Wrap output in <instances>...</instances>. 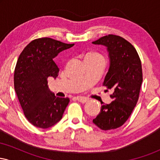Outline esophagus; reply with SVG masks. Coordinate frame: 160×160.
I'll use <instances>...</instances> for the list:
<instances>
[{
	"label": "esophagus",
	"mask_w": 160,
	"mask_h": 160,
	"mask_svg": "<svg viewBox=\"0 0 160 160\" xmlns=\"http://www.w3.org/2000/svg\"><path fill=\"white\" fill-rule=\"evenodd\" d=\"M77 100H78V102H81V103H86V102H89V98L82 96H78L77 97Z\"/></svg>",
	"instance_id": "esophagus-1"
}]
</instances>
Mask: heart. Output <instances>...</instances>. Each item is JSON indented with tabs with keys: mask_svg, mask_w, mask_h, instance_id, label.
<instances>
[{
	"mask_svg": "<svg viewBox=\"0 0 160 160\" xmlns=\"http://www.w3.org/2000/svg\"><path fill=\"white\" fill-rule=\"evenodd\" d=\"M103 58L101 54L98 52H88L85 56V58Z\"/></svg>",
	"mask_w": 160,
	"mask_h": 160,
	"instance_id": "obj_1",
	"label": "heart"
}]
</instances>
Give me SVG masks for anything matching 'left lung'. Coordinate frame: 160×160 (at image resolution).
I'll use <instances>...</instances> for the list:
<instances>
[{
  "label": "left lung",
  "mask_w": 160,
  "mask_h": 160,
  "mask_svg": "<svg viewBox=\"0 0 160 160\" xmlns=\"http://www.w3.org/2000/svg\"><path fill=\"white\" fill-rule=\"evenodd\" d=\"M107 47L110 68L103 86L111 89V103L103 104L93 123L101 129H115L127 121L136 106L143 81L141 62L136 49L122 37L108 34L93 41Z\"/></svg>",
  "instance_id": "obj_1"
}]
</instances>
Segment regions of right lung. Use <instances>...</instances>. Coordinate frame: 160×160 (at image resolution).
I'll return each mask as SVG.
<instances>
[{"label": "right lung", "instance_id": "right-lung-1", "mask_svg": "<svg viewBox=\"0 0 160 160\" xmlns=\"http://www.w3.org/2000/svg\"><path fill=\"white\" fill-rule=\"evenodd\" d=\"M74 45L49 38H38L19 55L14 71V88L25 117L36 127L49 128L62 118L70 99L51 92L48 78L58 75L59 68L53 58Z\"/></svg>", "mask_w": 160, "mask_h": 160}]
</instances>
